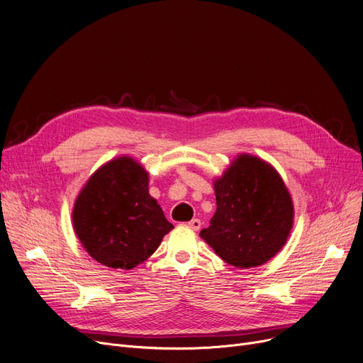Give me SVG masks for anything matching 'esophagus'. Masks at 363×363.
<instances>
[{
    "mask_svg": "<svg viewBox=\"0 0 363 363\" xmlns=\"http://www.w3.org/2000/svg\"><path fill=\"white\" fill-rule=\"evenodd\" d=\"M186 225H188V228H191V230H194V231H199L200 228H201V222H200V219H193V220H189Z\"/></svg>",
    "mask_w": 363,
    "mask_h": 363,
    "instance_id": "obj_1",
    "label": "esophagus"
}]
</instances>
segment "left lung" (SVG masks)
Returning <instances> with one entry per match:
<instances>
[{
    "mask_svg": "<svg viewBox=\"0 0 363 363\" xmlns=\"http://www.w3.org/2000/svg\"><path fill=\"white\" fill-rule=\"evenodd\" d=\"M216 213L200 237L237 268L274 257L293 228V203L277 170L253 156H240L215 181Z\"/></svg>",
    "mask_w": 363,
    "mask_h": 363,
    "instance_id": "1",
    "label": "left lung"
}]
</instances>
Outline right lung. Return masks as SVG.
Here are the masks:
<instances>
[{"label":"right lung","instance_id":"add662e5","mask_svg":"<svg viewBox=\"0 0 363 363\" xmlns=\"http://www.w3.org/2000/svg\"><path fill=\"white\" fill-rule=\"evenodd\" d=\"M73 226L89 256L113 269L135 268L174 228L148 194L147 172L129 157L89 178L76 199Z\"/></svg>","mask_w":363,"mask_h":363}]
</instances>
